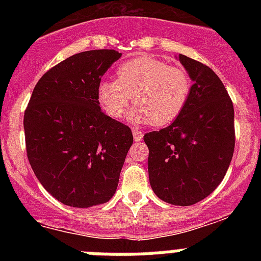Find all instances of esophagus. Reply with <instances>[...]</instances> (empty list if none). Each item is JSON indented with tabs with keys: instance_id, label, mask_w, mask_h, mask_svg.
Returning <instances> with one entry per match:
<instances>
[{
	"instance_id": "34e87169",
	"label": "esophagus",
	"mask_w": 261,
	"mask_h": 261,
	"mask_svg": "<svg viewBox=\"0 0 261 261\" xmlns=\"http://www.w3.org/2000/svg\"><path fill=\"white\" fill-rule=\"evenodd\" d=\"M142 132L141 130H138V129H133V138H135V141H140L142 140Z\"/></svg>"
}]
</instances>
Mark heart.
I'll return each mask as SVG.
<instances>
[{"label": "heart", "mask_w": 261, "mask_h": 261, "mask_svg": "<svg viewBox=\"0 0 261 261\" xmlns=\"http://www.w3.org/2000/svg\"><path fill=\"white\" fill-rule=\"evenodd\" d=\"M192 93L190 73L181 66L168 65L150 56L136 57L116 69V81L98 85L99 105L108 116L120 119L130 102L133 123H151L155 126L171 124L183 114Z\"/></svg>", "instance_id": "1"}]
</instances>
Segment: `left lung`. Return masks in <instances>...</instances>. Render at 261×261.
Returning a JSON list of instances; mask_svg holds the SVG:
<instances>
[{
	"instance_id": "1",
	"label": "left lung",
	"mask_w": 261,
	"mask_h": 261,
	"mask_svg": "<svg viewBox=\"0 0 261 261\" xmlns=\"http://www.w3.org/2000/svg\"><path fill=\"white\" fill-rule=\"evenodd\" d=\"M193 81L183 114L144 136L154 193L172 205L201 201L225 177L235 146L234 106L222 81L202 62L179 55Z\"/></svg>"
}]
</instances>
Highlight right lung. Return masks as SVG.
Here are the masks:
<instances>
[{"instance_id":"obj_1","label":"right lung","mask_w":261,"mask_h":261,"mask_svg":"<svg viewBox=\"0 0 261 261\" xmlns=\"http://www.w3.org/2000/svg\"><path fill=\"white\" fill-rule=\"evenodd\" d=\"M121 53L86 50L39 80L24 111L26 151L36 177L73 208L105 204L116 192L132 130L102 112L96 89Z\"/></svg>"}]
</instances>
